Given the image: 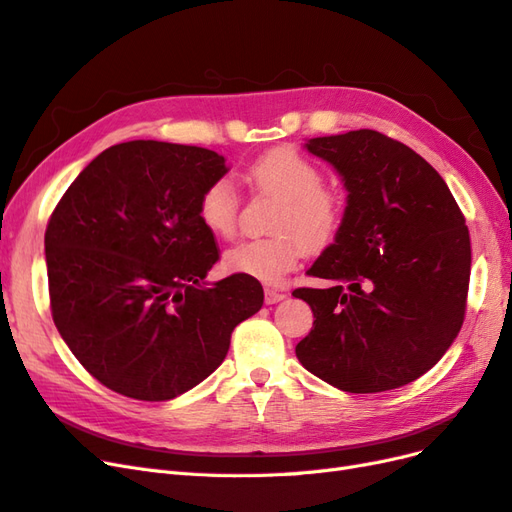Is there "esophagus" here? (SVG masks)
I'll return each mask as SVG.
<instances>
[{
	"label": "esophagus",
	"mask_w": 512,
	"mask_h": 512,
	"mask_svg": "<svg viewBox=\"0 0 512 512\" xmlns=\"http://www.w3.org/2000/svg\"><path fill=\"white\" fill-rule=\"evenodd\" d=\"M282 299H286V292H284V290H280V288H271V286H267V288H265V303H267V305L280 303Z\"/></svg>",
	"instance_id": "esophagus-1"
}]
</instances>
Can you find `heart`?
I'll return each instance as SVG.
<instances>
[{
    "label": "heart",
    "mask_w": 512,
    "mask_h": 512,
    "mask_svg": "<svg viewBox=\"0 0 512 512\" xmlns=\"http://www.w3.org/2000/svg\"><path fill=\"white\" fill-rule=\"evenodd\" d=\"M245 179L258 194L277 200L269 237L245 239L224 254V267L265 284H280L309 252L329 247L346 222V194L322 183V168L297 149H275L254 160ZM198 220L222 239L235 235L239 194L228 179L207 183L198 196Z\"/></svg>",
    "instance_id": "1"
}]
</instances>
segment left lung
I'll return each mask as SVG.
<instances>
[{
  "label": "left lung",
  "mask_w": 512,
  "mask_h": 512,
  "mask_svg": "<svg viewBox=\"0 0 512 512\" xmlns=\"http://www.w3.org/2000/svg\"><path fill=\"white\" fill-rule=\"evenodd\" d=\"M344 177L346 222L297 288L314 327L301 365L346 393L399 389L436 365L466 318L470 232L438 170L376 130L305 145Z\"/></svg>",
  "instance_id": "1"
}]
</instances>
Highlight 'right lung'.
I'll list each match as a JSON object with an SVG mask.
<instances>
[{
	"mask_svg": "<svg viewBox=\"0 0 512 512\" xmlns=\"http://www.w3.org/2000/svg\"><path fill=\"white\" fill-rule=\"evenodd\" d=\"M224 173L211 149L128 141L102 151L59 198L44 232L51 314L106 389L141 401L190 391L262 307L254 277L203 284L220 247L198 220V196Z\"/></svg>",
	"mask_w": 512,
	"mask_h": 512,
	"instance_id": "obj_1",
	"label": "right lung"
}]
</instances>
